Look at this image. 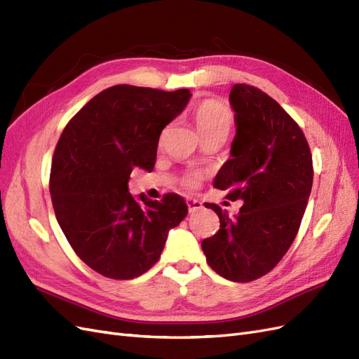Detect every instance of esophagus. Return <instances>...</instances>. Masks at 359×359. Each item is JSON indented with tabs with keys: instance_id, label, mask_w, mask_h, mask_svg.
Wrapping results in <instances>:
<instances>
[{
	"instance_id": "esophagus-1",
	"label": "esophagus",
	"mask_w": 359,
	"mask_h": 359,
	"mask_svg": "<svg viewBox=\"0 0 359 359\" xmlns=\"http://www.w3.org/2000/svg\"><path fill=\"white\" fill-rule=\"evenodd\" d=\"M187 204H188V209H189V212L192 213V212H197V210H200L201 209V201H198V200H194V198H188L187 200Z\"/></svg>"
}]
</instances>
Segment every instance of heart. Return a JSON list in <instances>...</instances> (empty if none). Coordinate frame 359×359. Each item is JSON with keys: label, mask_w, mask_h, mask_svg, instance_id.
I'll return each instance as SVG.
<instances>
[{"label": "heart", "mask_w": 359, "mask_h": 359, "mask_svg": "<svg viewBox=\"0 0 359 359\" xmlns=\"http://www.w3.org/2000/svg\"><path fill=\"white\" fill-rule=\"evenodd\" d=\"M194 120H196V125L201 138L210 135L227 137L234 125V116L231 109L217 99L201 102L196 108V112H194ZM200 179L201 176L198 172H188L187 176L182 179V185L192 189L198 187Z\"/></svg>", "instance_id": "b5f03b06"}]
</instances>
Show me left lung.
<instances>
[{"instance_id":"left-lung-1","label":"left lung","mask_w":359,"mask_h":359,"mask_svg":"<svg viewBox=\"0 0 359 359\" xmlns=\"http://www.w3.org/2000/svg\"><path fill=\"white\" fill-rule=\"evenodd\" d=\"M230 104L236 137L213 187L243 204L234 218L218 204H206L218 215L219 230L201 248L215 272L248 283L271 272L298 234L313 187V159L298 123L260 88L234 84Z\"/></svg>"}]
</instances>
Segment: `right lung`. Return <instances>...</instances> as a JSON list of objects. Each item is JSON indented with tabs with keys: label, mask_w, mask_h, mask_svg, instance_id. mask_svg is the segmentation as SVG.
I'll return each mask as SVG.
<instances>
[{
	"label": "right lung",
	"mask_w": 359,
	"mask_h": 359,
	"mask_svg": "<svg viewBox=\"0 0 359 359\" xmlns=\"http://www.w3.org/2000/svg\"><path fill=\"white\" fill-rule=\"evenodd\" d=\"M189 97L188 88L109 87L72 117L57 142L49 176L57 221L78 257L107 278L147 272L170 229L187 217L177 194L138 203L128 182L134 168L155 167L161 132Z\"/></svg>",
	"instance_id": "add662e5"
}]
</instances>
